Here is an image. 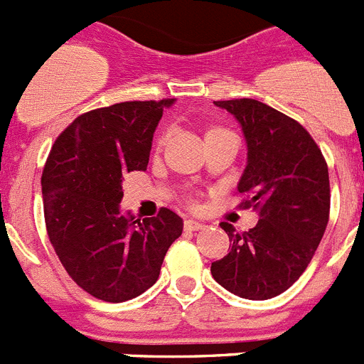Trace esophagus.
Returning a JSON list of instances; mask_svg holds the SVG:
<instances>
[{
  "label": "esophagus",
  "mask_w": 364,
  "mask_h": 364,
  "mask_svg": "<svg viewBox=\"0 0 364 364\" xmlns=\"http://www.w3.org/2000/svg\"><path fill=\"white\" fill-rule=\"evenodd\" d=\"M183 227H185V230L188 232H196V230H203V228H205V223L194 221V219H186Z\"/></svg>",
  "instance_id": "34e87169"
}]
</instances>
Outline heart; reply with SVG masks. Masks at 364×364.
Instances as JSON below:
<instances>
[{"label":"heart","mask_w":364,"mask_h":364,"mask_svg":"<svg viewBox=\"0 0 364 364\" xmlns=\"http://www.w3.org/2000/svg\"><path fill=\"white\" fill-rule=\"evenodd\" d=\"M215 130H221V129H212L210 132H215ZM210 132H208V134H210ZM163 143H165V136H161V137H159V139H158V146H161Z\"/></svg>","instance_id":"heart-1"}]
</instances>
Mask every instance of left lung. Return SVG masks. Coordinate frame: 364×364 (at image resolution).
Segmentation results:
<instances>
[{"instance_id":"left-lung-1","label":"left lung","mask_w":364,"mask_h":364,"mask_svg":"<svg viewBox=\"0 0 364 364\" xmlns=\"http://www.w3.org/2000/svg\"><path fill=\"white\" fill-rule=\"evenodd\" d=\"M241 123L248 165L237 192L259 210L248 232L221 223L230 248L210 267L214 279L245 299L283 294L312 261L330 218L328 165L309 130L257 100L215 101Z\"/></svg>"}]
</instances>
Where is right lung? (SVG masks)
Listing matches in <instances>:
<instances>
[{"label": "right lung", "mask_w": 364, "mask_h": 364, "mask_svg": "<svg viewBox=\"0 0 364 364\" xmlns=\"http://www.w3.org/2000/svg\"><path fill=\"white\" fill-rule=\"evenodd\" d=\"M172 101H125L81 114L45 163L48 239L72 281L107 303L134 299L152 287L183 232V219L170 208L143 221L119 212L123 178L146 170L154 130Z\"/></svg>", "instance_id": "obj_1"}]
</instances>
